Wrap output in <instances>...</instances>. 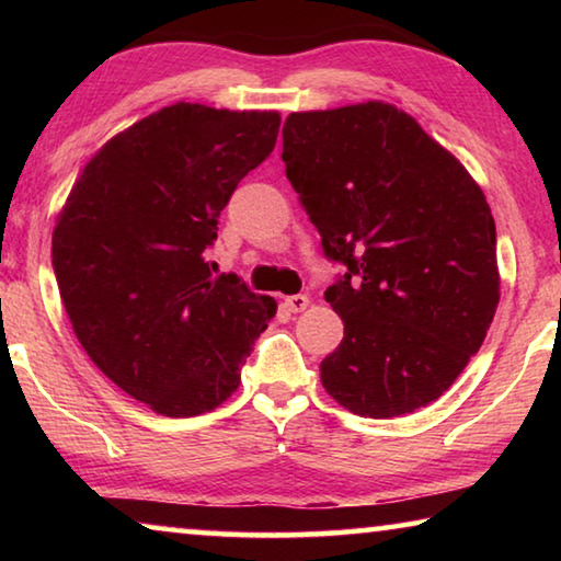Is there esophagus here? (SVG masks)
Returning a JSON list of instances; mask_svg holds the SVG:
<instances>
[{"mask_svg": "<svg viewBox=\"0 0 561 561\" xmlns=\"http://www.w3.org/2000/svg\"><path fill=\"white\" fill-rule=\"evenodd\" d=\"M307 307H309V297H304V294H294V297L284 299V309L291 311V314H299V311H304Z\"/></svg>", "mask_w": 561, "mask_h": 561, "instance_id": "34e87169", "label": "esophagus"}]
</instances>
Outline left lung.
Masks as SVG:
<instances>
[{"label":"left lung","instance_id":"obj_1","mask_svg":"<svg viewBox=\"0 0 561 561\" xmlns=\"http://www.w3.org/2000/svg\"><path fill=\"white\" fill-rule=\"evenodd\" d=\"M287 178L344 279L324 291L344 339L321 383L364 417L433 403L478 354L500 301L497 234L480 185L393 103L294 111Z\"/></svg>","mask_w":561,"mask_h":561}]
</instances>
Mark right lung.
I'll return each instance as SVG.
<instances>
[{"mask_svg":"<svg viewBox=\"0 0 561 561\" xmlns=\"http://www.w3.org/2000/svg\"><path fill=\"white\" fill-rule=\"evenodd\" d=\"M279 123L277 111L178 101L106 140L56 217L51 262L76 339L158 415L222 405L277 314L234 274L215 279L205 247Z\"/></svg>","mask_w":561,"mask_h":561,"instance_id":"right-lung-1","label":"right lung"}]
</instances>
